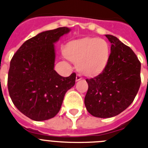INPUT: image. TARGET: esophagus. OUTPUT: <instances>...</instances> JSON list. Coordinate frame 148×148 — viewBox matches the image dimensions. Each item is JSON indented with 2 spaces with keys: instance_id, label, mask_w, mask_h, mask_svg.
Returning a JSON list of instances; mask_svg holds the SVG:
<instances>
[{
  "instance_id": "34e87169",
  "label": "esophagus",
  "mask_w": 148,
  "mask_h": 148,
  "mask_svg": "<svg viewBox=\"0 0 148 148\" xmlns=\"http://www.w3.org/2000/svg\"><path fill=\"white\" fill-rule=\"evenodd\" d=\"M81 79H82V77H81V74H77L76 81H80V80H81Z\"/></svg>"
}]
</instances>
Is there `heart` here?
<instances>
[{
	"mask_svg": "<svg viewBox=\"0 0 148 148\" xmlns=\"http://www.w3.org/2000/svg\"><path fill=\"white\" fill-rule=\"evenodd\" d=\"M64 54L77 64L82 74L95 75L105 67L110 55V47L103 39L85 38L68 43L64 48Z\"/></svg>",
	"mask_w": 148,
	"mask_h": 148,
	"instance_id": "b5f03b06",
	"label": "heart"
}]
</instances>
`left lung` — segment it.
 Masks as SVG:
<instances>
[{"label":"left lung","instance_id":"8db88e82","mask_svg":"<svg viewBox=\"0 0 148 148\" xmlns=\"http://www.w3.org/2000/svg\"><path fill=\"white\" fill-rule=\"evenodd\" d=\"M111 44L108 63L101 74L86 79L84 104L97 117H114L133 102L140 85V62L132 50L116 37L106 34Z\"/></svg>","mask_w":148,"mask_h":148}]
</instances>
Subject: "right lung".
Here are the masks:
<instances>
[{
    "mask_svg": "<svg viewBox=\"0 0 148 148\" xmlns=\"http://www.w3.org/2000/svg\"><path fill=\"white\" fill-rule=\"evenodd\" d=\"M70 31L63 27L38 34L26 40L10 60L9 95L15 107L31 120L41 121L54 117L66 92L75 84V73L64 77L53 69V44Z\"/></svg>",
    "mask_w": 148,
    "mask_h": 148,
    "instance_id": "right-lung-1",
    "label": "right lung"
}]
</instances>
